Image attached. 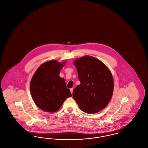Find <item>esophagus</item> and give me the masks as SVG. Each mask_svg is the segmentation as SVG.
Returning <instances> with one entry per match:
<instances>
[{"instance_id":"34e87169","label":"esophagus","mask_w":148,"mask_h":148,"mask_svg":"<svg viewBox=\"0 0 148 148\" xmlns=\"http://www.w3.org/2000/svg\"><path fill=\"white\" fill-rule=\"evenodd\" d=\"M70 90H71V93L72 94L73 93V88H71Z\"/></svg>"}]
</instances>
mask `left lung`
<instances>
[{
  "instance_id": "left-lung-1",
  "label": "left lung",
  "mask_w": 148,
  "mask_h": 148,
  "mask_svg": "<svg viewBox=\"0 0 148 148\" xmlns=\"http://www.w3.org/2000/svg\"><path fill=\"white\" fill-rule=\"evenodd\" d=\"M80 84L73 97L85 113L95 114L105 108L113 96L114 80L109 68L93 56H85L74 61Z\"/></svg>"
}]
</instances>
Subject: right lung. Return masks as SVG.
<instances>
[{
  "instance_id": "1",
  "label": "right lung",
  "mask_w": 148,
  "mask_h": 148,
  "mask_svg": "<svg viewBox=\"0 0 148 148\" xmlns=\"http://www.w3.org/2000/svg\"><path fill=\"white\" fill-rule=\"evenodd\" d=\"M66 63L56 60L46 62L39 66L31 79L32 98L36 106L44 112H56L65 100L72 96L64 79L59 77L60 71Z\"/></svg>"
}]
</instances>
